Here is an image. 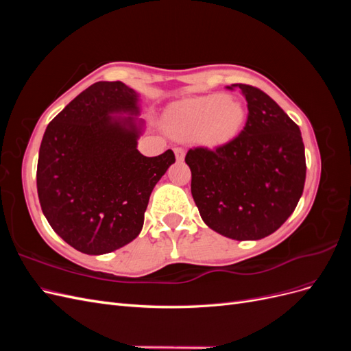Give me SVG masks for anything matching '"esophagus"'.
Instances as JSON below:
<instances>
[{
    "mask_svg": "<svg viewBox=\"0 0 351 351\" xmlns=\"http://www.w3.org/2000/svg\"><path fill=\"white\" fill-rule=\"evenodd\" d=\"M174 154H176L177 161H183V159H184V155H186L184 149H182V147H176V149H174Z\"/></svg>",
    "mask_w": 351,
    "mask_h": 351,
    "instance_id": "34e87169",
    "label": "esophagus"
}]
</instances>
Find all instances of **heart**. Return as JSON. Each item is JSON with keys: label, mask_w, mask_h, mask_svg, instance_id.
Returning a JSON list of instances; mask_svg holds the SVG:
<instances>
[{"label": "heart", "mask_w": 351, "mask_h": 351, "mask_svg": "<svg viewBox=\"0 0 351 351\" xmlns=\"http://www.w3.org/2000/svg\"><path fill=\"white\" fill-rule=\"evenodd\" d=\"M246 120V108L224 93L186 99L167 114V127L182 139L202 136L209 145L227 143L239 134Z\"/></svg>", "instance_id": "heart-1"}]
</instances>
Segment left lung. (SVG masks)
Listing matches in <instances>:
<instances>
[{"label": "left lung", "mask_w": 351, "mask_h": 351, "mask_svg": "<svg viewBox=\"0 0 351 351\" xmlns=\"http://www.w3.org/2000/svg\"><path fill=\"white\" fill-rule=\"evenodd\" d=\"M231 88L247 101L243 132L215 151L190 149L186 164L205 224L232 240H259L277 231L299 204L304 145L299 125L267 93L241 83Z\"/></svg>", "instance_id": "left-lung-1"}]
</instances>
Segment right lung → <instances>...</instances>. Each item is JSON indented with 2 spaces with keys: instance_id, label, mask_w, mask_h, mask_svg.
<instances>
[{
  "instance_id": "right-lung-1",
  "label": "right lung",
  "mask_w": 351,
  "mask_h": 351,
  "mask_svg": "<svg viewBox=\"0 0 351 351\" xmlns=\"http://www.w3.org/2000/svg\"><path fill=\"white\" fill-rule=\"evenodd\" d=\"M139 93L97 82L52 120L39 147L36 186L49 226L71 247L104 254L133 241L155 184L176 162L171 149L137 151L145 132Z\"/></svg>"
}]
</instances>
